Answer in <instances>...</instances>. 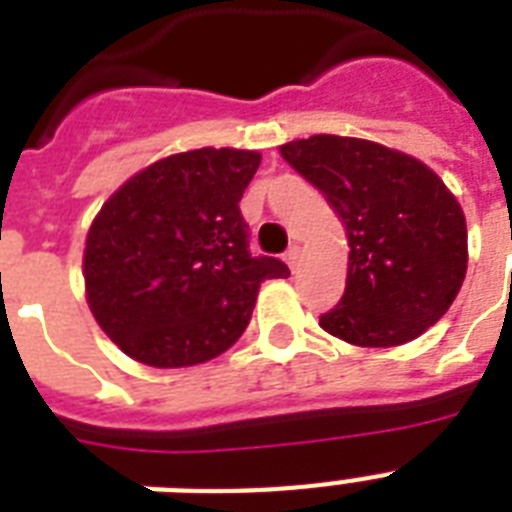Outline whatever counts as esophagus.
Here are the masks:
<instances>
[{"label":"esophagus","mask_w":512,"mask_h":512,"mask_svg":"<svg viewBox=\"0 0 512 512\" xmlns=\"http://www.w3.org/2000/svg\"><path fill=\"white\" fill-rule=\"evenodd\" d=\"M284 260H287V265L295 271L297 268V260H300V247H289V252L284 255Z\"/></svg>","instance_id":"esophagus-1"}]
</instances>
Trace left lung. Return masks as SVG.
<instances>
[{
  "label": "left lung",
  "instance_id": "obj_1",
  "mask_svg": "<svg viewBox=\"0 0 512 512\" xmlns=\"http://www.w3.org/2000/svg\"><path fill=\"white\" fill-rule=\"evenodd\" d=\"M324 193L348 236V279L321 329L358 348H393L428 332L468 271L460 201L420 159L364 138L311 135L279 146Z\"/></svg>",
  "mask_w": 512,
  "mask_h": 512
}]
</instances>
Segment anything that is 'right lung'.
<instances>
[{
	"instance_id": "obj_1",
	"label": "right lung",
	"mask_w": 512,
	"mask_h": 512,
	"mask_svg": "<svg viewBox=\"0 0 512 512\" xmlns=\"http://www.w3.org/2000/svg\"><path fill=\"white\" fill-rule=\"evenodd\" d=\"M263 156L193 148L116 188L84 239V297L122 353L156 369L204 364L239 340L276 257L247 252L239 201Z\"/></svg>"
}]
</instances>
